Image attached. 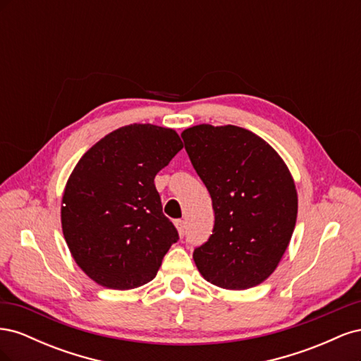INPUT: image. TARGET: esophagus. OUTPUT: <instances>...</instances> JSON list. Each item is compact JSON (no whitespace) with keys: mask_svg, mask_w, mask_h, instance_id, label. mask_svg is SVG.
Here are the masks:
<instances>
[{"mask_svg":"<svg viewBox=\"0 0 361 361\" xmlns=\"http://www.w3.org/2000/svg\"><path fill=\"white\" fill-rule=\"evenodd\" d=\"M174 226H176L179 235L183 236L185 235V228H187V226H185V221L183 220H176V221H174Z\"/></svg>","mask_w":361,"mask_h":361,"instance_id":"1","label":"esophagus"}]
</instances>
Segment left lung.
Wrapping results in <instances>:
<instances>
[{
  "instance_id": "8db88e82",
  "label": "left lung",
  "mask_w": 361,
  "mask_h": 361,
  "mask_svg": "<svg viewBox=\"0 0 361 361\" xmlns=\"http://www.w3.org/2000/svg\"><path fill=\"white\" fill-rule=\"evenodd\" d=\"M180 137L215 214L212 235L192 253L195 265L215 286H257L277 268L297 221V190L286 164L239 126L197 125Z\"/></svg>"
}]
</instances>
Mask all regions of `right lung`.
Wrapping results in <instances>:
<instances>
[{"label": "right lung", "instance_id": "obj_1", "mask_svg": "<svg viewBox=\"0 0 361 361\" xmlns=\"http://www.w3.org/2000/svg\"><path fill=\"white\" fill-rule=\"evenodd\" d=\"M182 147L173 129L135 123L105 135L76 164L63 194V235L97 285H146L178 243L154 180Z\"/></svg>", "mask_w": 361, "mask_h": 361}]
</instances>
